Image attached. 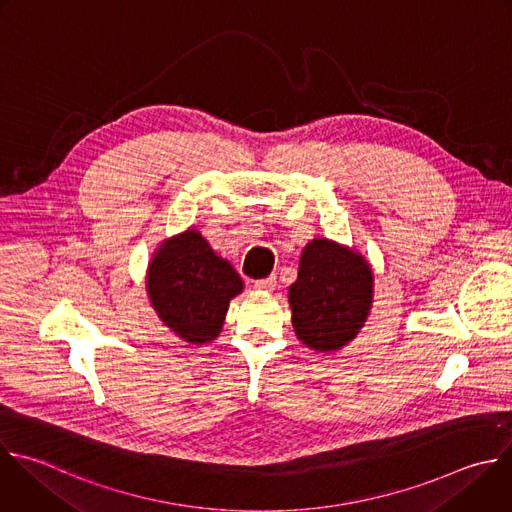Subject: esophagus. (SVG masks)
<instances>
[{"instance_id":"34e87169","label":"esophagus","mask_w":512,"mask_h":512,"mask_svg":"<svg viewBox=\"0 0 512 512\" xmlns=\"http://www.w3.org/2000/svg\"><path fill=\"white\" fill-rule=\"evenodd\" d=\"M255 287L261 289V291H273L277 287V277L271 275V277H265V279H257Z\"/></svg>"}]
</instances>
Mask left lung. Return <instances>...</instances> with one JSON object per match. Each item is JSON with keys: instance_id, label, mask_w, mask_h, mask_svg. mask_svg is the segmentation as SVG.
I'll use <instances>...</instances> for the list:
<instances>
[{"instance_id": "8db88e82", "label": "left lung", "mask_w": 512, "mask_h": 512, "mask_svg": "<svg viewBox=\"0 0 512 512\" xmlns=\"http://www.w3.org/2000/svg\"><path fill=\"white\" fill-rule=\"evenodd\" d=\"M374 273L354 249L313 239L299 259L289 287L293 331L315 352L344 348L364 327L372 309Z\"/></svg>"}]
</instances>
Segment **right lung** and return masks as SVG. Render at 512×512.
Returning a JSON list of instances; mask_svg holds the SVG:
<instances>
[{
    "instance_id": "obj_1",
    "label": "right lung",
    "mask_w": 512,
    "mask_h": 512,
    "mask_svg": "<svg viewBox=\"0 0 512 512\" xmlns=\"http://www.w3.org/2000/svg\"><path fill=\"white\" fill-rule=\"evenodd\" d=\"M146 291L166 327L185 342L203 346L219 335L229 301L243 291V281L199 231L189 229L156 249Z\"/></svg>"
}]
</instances>
